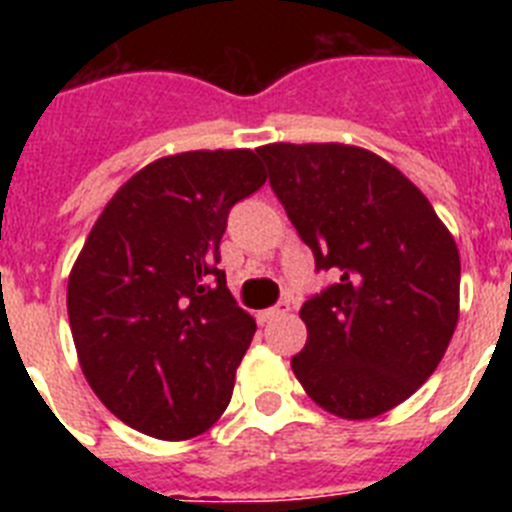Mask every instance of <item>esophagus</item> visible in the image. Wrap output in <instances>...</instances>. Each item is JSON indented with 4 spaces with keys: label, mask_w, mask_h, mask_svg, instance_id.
<instances>
[{
    "label": "esophagus",
    "mask_w": 512,
    "mask_h": 512,
    "mask_svg": "<svg viewBox=\"0 0 512 512\" xmlns=\"http://www.w3.org/2000/svg\"><path fill=\"white\" fill-rule=\"evenodd\" d=\"M289 310H292V307H289V302L282 300V302H277L274 307H269V310H261L259 320L261 323H271V320H277V318H282V315H287Z\"/></svg>",
    "instance_id": "34e87169"
}]
</instances>
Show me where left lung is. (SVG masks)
Here are the masks:
<instances>
[{
  "label": "left lung",
  "instance_id": "1",
  "mask_svg": "<svg viewBox=\"0 0 512 512\" xmlns=\"http://www.w3.org/2000/svg\"><path fill=\"white\" fill-rule=\"evenodd\" d=\"M315 269L292 372L320 408L364 420L436 372L459 318V251L425 194L377 153L343 143L256 148Z\"/></svg>",
  "mask_w": 512,
  "mask_h": 512
}]
</instances>
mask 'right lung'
<instances>
[{"mask_svg":"<svg viewBox=\"0 0 512 512\" xmlns=\"http://www.w3.org/2000/svg\"><path fill=\"white\" fill-rule=\"evenodd\" d=\"M266 182L256 153L158 158L122 184L69 277L81 372L112 415L164 441L205 433L228 408L256 320L220 264L228 212Z\"/></svg>","mask_w":512,"mask_h":512,"instance_id":"1","label":"right lung"}]
</instances>
